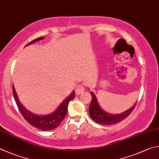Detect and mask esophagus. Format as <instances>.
Instances as JSON below:
<instances>
[{
  "mask_svg": "<svg viewBox=\"0 0 159 159\" xmlns=\"http://www.w3.org/2000/svg\"><path fill=\"white\" fill-rule=\"evenodd\" d=\"M84 89H85L82 84H78L75 87V93H76L77 95H80V94L84 92Z\"/></svg>",
  "mask_w": 159,
  "mask_h": 159,
  "instance_id": "obj_1",
  "label": "esophagus"
}]
</instances>
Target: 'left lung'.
I'll return each mask as SVG.
<instances>
[{"instance_id":"8db88e82","label":"left lung","mask_w":159,"mask_h":159,"mask_svg":"<svg viewBox=\"0 0 159 159\" xmlns=\"http://www.w3.org/2000/svg\"><path fill=\"white\" fill-rule=\"evenodd\" d=\"M90 93L92 96V100H91L89 109V115L94 121L102 125L114 124L123 121L131 113L136 105L135 102L134 105L130 109L121 114H115H115L108 113L100 106L96 96L93 91H91Z\"/></svg>"}]
</instances>
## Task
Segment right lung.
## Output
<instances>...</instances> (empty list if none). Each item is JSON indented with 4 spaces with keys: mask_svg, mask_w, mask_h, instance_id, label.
<instances>
[{
    "mask_svg": "<svg viewBox=\"0 0 159 159\" xmlns=\"http://www.w3.org/2000/svg\"><path fill=\"white\" fill-rule=\"evenodd\" d=\"M44 38V37L38 38L37 39H35V40L31 41L29 44H27L25 47L29 46V44H31L37 41L43 40ZM12 92L14 98L15 99L16 105H17V107L19 111H20V112L21 113L22 116H24V119H26L30 125H32L33 126L37 128V129L42 130H52L59 126L60 124L62 122V121L63 120L66 115L67 111H68V105L69 104V102L71 100L73 99L75 96V91H73L62 102H61L59 105V106L57 107V109L54 112L49 114V115H37V114H34L30 112L29 110H28L21 103L18 98V96L17 94H16L15 89L14 87V85L12 86Z\"/></svg>",
    "mask_w": 159,
    "mask_h": 159,
    "instance_id": "obj_1",
    "label": "right lung"
}]
</instances>
